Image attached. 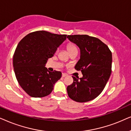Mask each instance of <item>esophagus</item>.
Returning a JSON list of instances; mask_svg holds the SVG:
<instances>
[{
	"label": "esophagus",
	"instance_id": "esophagus-1",
	"mask_svg": "<svg viewBox=\"0 0 131 131\" xmlns=\"http://www.w3.org/2000/svg\"><path fill=\"white\" fill-rule=\"evenodd\" d=\"M62 77H65L67 76V74H64V73H63L62 75Z\"/></svg>",
	"mask_w": 131,
	"mask_h": 131
}]
</instances>
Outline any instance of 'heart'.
<instances>
[{
  "label": "heart",
  "instance_id": "1",
  "mask_svg": "<svg viewBox=\"0 0 131 131\" xmlns=\"http://www.w3.org/2000/svg\"><path fill=\"white\" fill-rule=\"evenodd\" d=\"M67 49L68 50L69 53L71 54L73 52L75 51H77L78 52V49L77 48V47L73 43H69L67 45Z\"/></svg>",
  "mask_w": 131,
  "mask_h": 131
}]
</instances>
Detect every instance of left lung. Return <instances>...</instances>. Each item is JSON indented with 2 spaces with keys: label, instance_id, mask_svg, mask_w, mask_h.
I'll return each instance as SVG.
<instances>
[{
  "label": "left lung",
  "instance_id": "1",
  "mask_svg": "<svg viewBox=\"0 0 131 131\" xmlns=\"http://www.w3.org/2000/svg\"><path fill=\"white\" fill-rule=\"evenodd\" d=\"M80 49V59L75 69L81 71L83 77L72 76L74 82L67 87L68 95L78 102L92 101L100 95L111 73L112 53L98 38L87 35L67 36Z\"/></svg>",
  "mask_w": 131,
  "mask_h": 131
}]
</instances>
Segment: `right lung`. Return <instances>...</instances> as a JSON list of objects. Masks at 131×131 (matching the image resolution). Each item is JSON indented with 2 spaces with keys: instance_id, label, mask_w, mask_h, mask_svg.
I'll return each instance as SVG.
<instances>
[{
  "instance_id": "right-lung-1",
  "label": "right lung",
  "mask_w": 131,
  "mask_h": 131,
  "mask_svg": "<svg viewBox=\"0 0 131 131\" xmlns=\"http://www.w3.org/2000/svg\"><path fill=\"white\" fill-rule=\"evenodd\" d=\"M67 36L39 30L27 35L18 43L13 56L14 69L19 84L29 96L50 95L61 78L62 72H50L45 65Z\"/></svg>"
}]
</instances>
